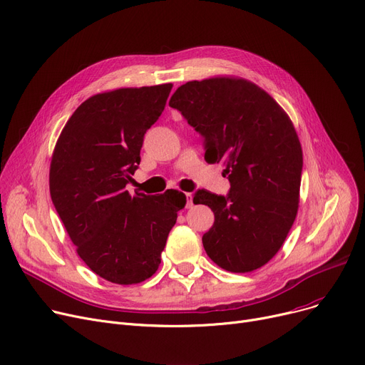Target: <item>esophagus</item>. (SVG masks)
I'll list each match as a JSON object with an SVG mask.
<instances>
[{
	"label": "esophagus",
	"instance_id": "34e87169",
	"mask_svg": "<svg viewBox=\"0 0 365 365\" xmlns=\"http://www.w3.org/2000/svg\"><path fill=\"white\" fill-rule=\"evenodd\" d=\"M185 197H186V207L190 208L194 205V197H192V194H189V192L185 194Z\"/></svg>",
	"mask_w": 365,
	"mask_h": 365
}]
</instances>
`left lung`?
Returning a JSON list of instances; mask_svg holds the SVG:
<instances>
[{"instance_id": "1", "label": "left lung", "mask_w": 365, "mask_h": 365, "mask_svg": "<svg viewBox=\"0 0 365 365\" xmlns=\"http://www.w3.org/2000/svg\"><path fill=\"white\" fill-rule=\"evenodd\" d=\"M204 139L205 161L222 163L226 197L200 189L194 204L213 210L202 235L222 269L252 272L269 262L294 223L303 152L285 110L263 88L234 76L189 81L170 103Z\"/></svg>"}]
</instances>
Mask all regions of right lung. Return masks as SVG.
Segmentation results:
<instances>
[{
    "mask_svg": "<svg viewBox=\"0 0 365 365\" xmlns=\"http://www.w3.org/2000/svg\"><path fill=\"white\" fill-rule=\"evenodd\" d=\"M173 84L94 94L65 124L50 164V195L76 253L113 284H138L161 263L185 194L130 195L148 128L164 110Z\"/></svg>",
    "mask_w": 365,
    "mask_h": 365,
    "instance_id": "add662e5",
    "label": "right lung"
}]
</instances>
